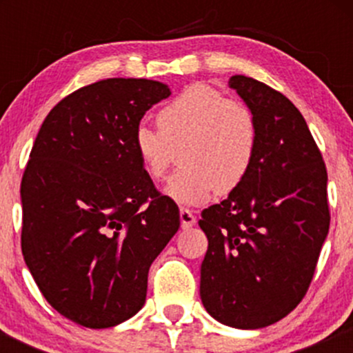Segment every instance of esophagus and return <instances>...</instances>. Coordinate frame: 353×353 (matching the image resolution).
<instances>
[{
  "label": "esophagus",
  "instance_id": "1",
  "mask_svg": "<svg viewBox=\"0 0 353 353\" xmlns=\"http://www.w3.org/2000/svg\"><path fill=\"white\" fill-rule=\"evenodd\" d=\"M179 217H181V228L182 229H190L192 225H196V216H194L189 209L182 208L179 210Z\"/></svg>",
  "mask_w": 353,
  "mask_h": 353
}]
</instances>
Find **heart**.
<instances>
[{
  "instance_id": "b5f03b06",
  "label": "heart",
  "mask_w": 353,
  "mask_h": 353,
  "mask_svg": "<svg viewBox=\"0 0 353 353\" xmlns=\"http://www.w3.org/2000/svg\"><path fill=\"white\" fill-rule=\"evenodd\" d=\"M157 128L139 124L132 145L144 172L163 181L181 149L184 164L165 185V196L184 205L228 194L245 179L259 145V124L252 109L228 99L208 84H192L157 112Z\"/></svg>"
}]
</instances>
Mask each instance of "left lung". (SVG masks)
Masks as SVG:
<instances>
[{
  "label": "left lung",
  "instance_id": "8db88e82",
  "mask_svg": "<svg viewBox=\"0 0 353 353\" xmlns=\"http://www.w3.org/2000/svg\"><path fill=\"white\" fill-rule=\"evenodd\" d=\"M229 88L257 117L259 145L245 179L202 210L201 299L217 322L254 330L290 314L309 289L330 225L327 169L285 96L242 74Z\"/></svg>",
  "mask_w": 353,
  "mask_h": 353
}]
</instances>
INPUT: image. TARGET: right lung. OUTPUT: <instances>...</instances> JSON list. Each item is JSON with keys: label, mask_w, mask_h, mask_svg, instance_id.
I'll return each mask as SVG.
<instances>
[{"label": "right lung", "mask_w": 353, "mask_h": 353, "mask_svg": "<svg viewBox=\"0 0 353 353\" xmlns=\"http://www.w3.org/2000/svg\"><path fill=\"white\" fill-rule=\"evenodd\" d=\"M169 96L159 81H98L56 104L36 136L21 182L24 262L52 309L83 327L143 309L149 267L179 229L132 145Z\"/></svg>", "instance_id": "1"}]
</instances>
